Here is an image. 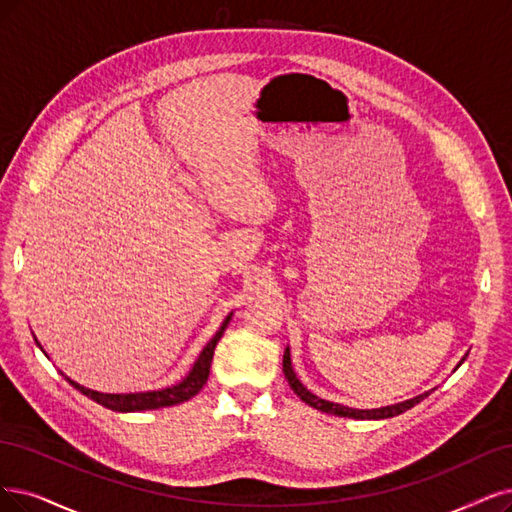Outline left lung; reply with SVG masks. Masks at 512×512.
<instances>
[{
	"label": "left lung",
	"mask_w": 512,
	"mask_h": 512,
	"mask_svg": "<svg viewBox=\"0 0 512 512\" xmlns=\"http://www.w3.org/2000/svg\"><path fill=\"white\" fill-rule=\"evenodd\" d=\"M464 361V358H462ZM282 371H285V377L289 386L293 388V392L299 396L301 401L308 403L310 407L318 409V411H325V413H333V415H342V418H356V420H386V418H394V415H399L407 409H411L413 405H418L420 401H424L426 394H420L415 396V399H409L405 403H399V405H388V407H382V409H350V407H344V405H337V403H331V401H325L320 399V396L312 394L304 384H301L297 380V375L291 367V354H289V348L285 350V356H282Z\"/></svg>",
	"instance_id": "left-lung-1"
}]
</instances>
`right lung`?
I'll use <instances>...</instances> for the list:
<instances>
[{
    "mask_svg": "<svg viewBox=\"0 0 512 512\" xmlns=\"http://www.w3.org/2000/svg\"><path fill=\"white\" fill-rule=\"evenodd\" d=\"M230 318H232V314L223 320V325L219 327L215 337L204 346V350L200 352L194 369L189 371V375L185 377L181 384H177L173 388L154 390V392H139V394H103V392H97V390H90V388L80 386L78 382L69 380L67 375H65V380L75 390H80L82 394H86L88 399L97 401L99 405H103V407H107L111 411H143V409H160V407H170V405L183 403L187 399H192V396H196L202 390V386L206 384L208 371H211V363H213L215 346H217V342L221 339L225 327L230 325Z\"/></svg>",
    "mask_w": 512,
    "mask_h": 512,
    "instance_id": "obj_1",
    "label": "right lung"
}]
</instances>
